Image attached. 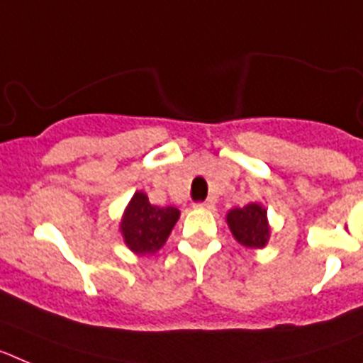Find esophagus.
Listing matches in <instances>:
<instances>
[{"label": "esophagus", "mask_w": 363, "mask_h": 363, "mask_svg": "<svg viewBox=\"0 0 363 363\" xmlns=\"http://www.w3.org/2000/svg\"><path fill=\"white\" fill-rule=\"evenodd\" d=\"M213 200H207V201H201V203H198L196 207H200V209H213Z\"/></svg>", "instance_id": "34e87169"}]
</instances>
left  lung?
Masks as SVG:
<instances>
[{
  "instance_id": "8db88e82",
  "label": "left lung",
  "mask_w": 363,
  "mask_h": 363,
  "mask_svg": "<svg viewBox=\"0 0 363 363\" xmlns=\"http://www.w3.org/2000/svg\"><path fill=\"white\" fill-rule=\"evenodd\" d=\"M227 225L234 240L245 249H264L271 238L267 209L262 203H247L245 207H234L225 216Z\"/></svg>"
}]
</instances>
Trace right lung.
<instances>
[{"mask_svg": "<svg viewBox=\"0 0 363 363\" xmlns=\"http://www.w3.org/2000/svg\"><path fill=\"white\" fill-rule=\"evenodd\" d=\"M179 218L176 207H158L143 191H136L123 211L120 233L125 245L138 256H150L165 245Z\"/></svg>", "mask_w": 363, "mask_h": 363, "instance_id": "add662e5", "label": "right lung"}]
</instances>
